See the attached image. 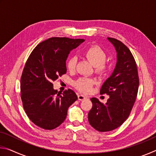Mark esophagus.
<instances>
[{"label":"esophagus","mask_w":156,"mask_h":156,"mask_svg":"<svg viewBox=\"0 0 156 156\" xmlns=\"http://www.w3.org/2000/svg\"><path fill=\"white\" fill-rule=\"evenodd\" d=\"M78 98L79 100H80V101H82V100H84L87 98V97L84 96V95H82V94H79L78 96Z\"/></svg>","instance_id":"obj_1"}]
</instances>
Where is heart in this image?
<instances>
[{
	"label": "heart",
	"instance_id": "b5f03b06",
	"mask_svg": "<svg viewBox=\"0 0 156 156\" xmlns=\"http://www.w3.org/2000/svg\"><path fill=\"white\" fill-rule=\"evenodd\" d=\"M84 56L88 61L95 67L96 72L98 73H105L109 69V65L106 62L107 54L104 50L98 47L93 46L86 49L84 52ZM77 63V58L75 56H72L68 59L67 67L70 72L75 70ZM96 83V80L91 78L82 77L75 82L76 88L83 93L87 94L90 92L94 84Z\"/></svg>",
	"mask_w": 156,
	"mask_h": 156
}]
</instances>
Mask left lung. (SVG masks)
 I'll return each instance as SVG.
<instances>
[{
	"label": "left lung",
	"mask_w": 156,
	"mask_h": 156,
	"mask_svg": "<svg viewBox=\"0 0 156 156\" xmlns=\"http://www.w3.org/2000/svg\"><path fill=\"white\" fill-rule=\"evenodd\" d=\"M117 52V63L112 76L102 84L100 94L109 96L105 104L96 98L91 100L93 106L88 113L89 122L100 132L112 131L127 119L135 103L139 87L136 60L122 42L107 38Z\"/></svg>",
	"instance_id": "left-lung-1"
}]
</instances>
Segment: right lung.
<instances>
[{
    "mask_svg": "<svg viewBox=\"0 0 156 156\" xmlns=\"http://www.w3.org/2000/svg\"><path fill=\"white\" fill-rule=\"evenodd\" d=\"M84 41L52 37L38 44L29 56L20 78V97L26 114L39 127L51 130L60 126L78 99L70 89L57 94L52 82L66 73L69 54Z\"/></svg>",
    "mask_w": 156,
    "mask_h": 156,
    "instance_id": "right-lung-1",
    "label": "right lung"
}]
</instances>
